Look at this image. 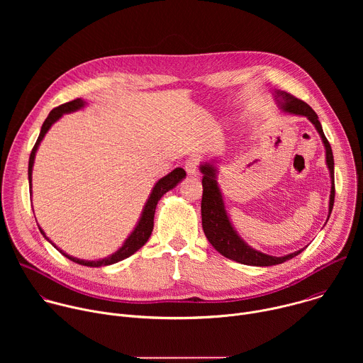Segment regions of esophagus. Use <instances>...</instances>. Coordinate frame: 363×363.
Here are the masks:
<instances>
[{"instance_id": "obj_1", "label": "esophagus", "mask_w": 363, "mask_h": 363, "mask_svg": "<svg viewBox=\"0 0 363 363\" xmlns=\"http://www.w3.org/2000/svg\"><path fill=\"white\" fill-rule=\"evenodd\" d=\"M198 165H199L198 158L191 157V158H188V160H186V162H185L184 168H185V171H186V174H188V175H196Z\"/></svg>"}]
</instances>
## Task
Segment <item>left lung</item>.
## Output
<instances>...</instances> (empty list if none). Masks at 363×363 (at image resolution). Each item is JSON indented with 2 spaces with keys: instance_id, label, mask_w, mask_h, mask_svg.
<instances>
[{
  "instance_id": "obj_1",
  "label": "left lung",
  "mask_w": 363,
  "mask_h": 363,
  "mask_svg": "<svg viewBox=\"0 0 363 363\" xmlns=\"http://www.w3.org/2000/svg\"><path fill=\"white\" fill-rule=\"evenodd\" d=\"M276 97L279 100V105L281 106L283 111L293 113V115H300L306 116L310 122L315 125L318 129L325 147H326V162L328 168L330 171V178H332V191H330V202H329V217L333 210V202H335V162H333V153L329 140L326 139L322 125L319 122V118L316 112L310 108L306 101L297 99L296 96L279 90L276 93ZM201 172L203 174L202 177V199H201V216H202V230L205 233V237L208 238V241L213 244V247L223 254L224 257L230 258V260H234L241 264L247 266H258V267H267V266H276L281 264L290 258L296 257L300 254L304 248L287 254L284 257H273L269 254H264L262 251H257L247 245L240 235L235 233L227 213H225V206L223 201L221 191L217 184V169L210 165L205 164L201 165Z\"/></svg>"
}]
</instances>
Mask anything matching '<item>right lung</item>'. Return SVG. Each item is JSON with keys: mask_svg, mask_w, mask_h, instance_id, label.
I'll return each instance as SVG.
<instances>
[{"mask_svg": "<svg viewBox=\"0 0 363 363\" xmlns=\"http://www.w3.org/2000/svg\"><path fill=\"white\" fill-rule=\"evenodd\" d=\"M84 103L82 99H74L72 101H67V103H63V105L55 108L53 111H51L47 116V119L44 121L43 126H41V130H40V135H38V139L30 153V161H28V181H30V185H31V172H33V165H34V158H35V152H37V147L40 145V142L43 140L44 135L47 133V130L51 128V125H53L55 122H57L63 113H70V112H74V111H79L84 106ZM185 171L182 168H175L171 174H168L167 177L161 178L157 185L153 186L152 192H150V196L145 205L143 208V213H142V217L136 225V228L132 231V234L128 237V240L125 241V244L115 252L112 254L111 257H106V258H101V260H97V262H86V260H80V258H76V257H72L66 252H63L62 250H59L53 242H51L44 231L40 228L41 234L45 237V240H48L51 244H53L65 257L70 258L72 262L77 263V264H82V266H87V267H101V266H109V264H115L118 262H122L125 260V258H128L129 255H132L133 252H136L150 237L152 234V230H153V217H155V210H157V205H158V201L162 198L164 194H167L169 189L175 188L178 185L179 181H182L185 178Z\"/></svg>", "mask_w": 363, "mask_h": 363, "instance_id": "1", "label": "right lung"}]
</instances>
